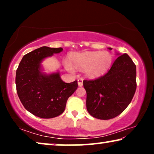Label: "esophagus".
Returning a JSON list of instances; mask_svg holds the SVG:
<instances>
[{"label": "esophagus", "mask_w": 154, "mask_h": 154, "mask_svg": "<svg viewBox=\"0 0 154 154\" xmlns=\"http://www.w3.org/2000/svg\"><path fill=\"white\" fill-rule=\"evenodd\" d=\"M78 85H79V87H82L83 85V80L82 79H78Z\"/></svg>", "instance_id": "1"}]
</instances>
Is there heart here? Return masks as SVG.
Listing matches in <instances>:
<instances>
[{
  "mask_svg": "<svg viewBox=\"0 0 154 154\" xmlns=\"http://www.w3.org/2000/svg\"><path fill=\"white\" fill-rule=\"evenodd\" d=\"M71 63L75 68L83 70L89 77H96L108 70L112 63V56L108 52H85L70 55ZM64 66L70 72L74 69L69 61H64Z\"/></svg>",
  "mask_w": 154,
  "mask_h": 154,
  "instance_id": "heart-1",
  "label": "heart"
}]
</instances>
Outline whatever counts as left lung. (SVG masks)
Returning a JSON list of instances; mask_svg holds the SVG:
<instances>
[{
    "label": "left lung",
    "mask_w": 154,
    "mask_h": 154,
    "mask_svg": "<svg viewBox=\"0 0 154 154\" xmlns=\"http://www.w3.org/2000/svg\"><path fill=\"white\" fill-rule=\"evenodd\" d=\"M83 87L88 113L98 119H113L127 108L135 93L136 65L128 54H122L103 76L84 80Z\"/></svg>",
    "instance_id": "8db88e82"
}]
</instances>
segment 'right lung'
<instances>
[{
	"label": "right lung",
	"mask_w": 154,
	"mask_h": 154,
	"mask_svg": "<svg viewBox=\"0 0 154 154\" xmlns=\"http://www.w3.org/2000/svg\"><path fill=\"white\" fill-rule=\"evenodd\" d=\"M62 48H39L23 57L16 71L17 92L27 111L42 119H52L64 112L69 97L76 90L78 82L66 83L60 72L44 73V59L60 53Z\"/></svg>",
	"instance_id": "1"
}]
</instances>
